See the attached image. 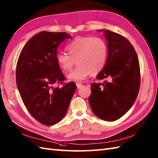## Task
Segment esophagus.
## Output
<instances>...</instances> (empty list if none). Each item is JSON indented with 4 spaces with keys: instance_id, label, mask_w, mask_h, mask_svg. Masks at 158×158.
Here are the masks:
<instances>
[{
    "instance_id": "34e87169",
    "label": "esophagus",
    "mask_w": 158,
    "mask_h": 158,
    "mask_svg": "<svg viewBox=\"0 0 158 158\" xmlns=\"http://www.w3.org/2000/svg\"><path fill=\"white\" fill-rule=\"evenodd\" d=\"M82 86H83V85L81 83H77V88H80V87H81Z\"/></svg>"
}]
</instances>
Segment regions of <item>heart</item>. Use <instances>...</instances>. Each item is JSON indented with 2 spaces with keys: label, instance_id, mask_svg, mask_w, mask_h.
Wrapping results in <instances>:
<instances>
[{
  "label": "heart",
  "instance_id": "heart-1",
  "mask_svg": "<svg viewBox=\"0 0 158 158\" xmlns=\"http://www.w3.org/2000/svg\"><path fill=\"white\" fill-rule=\"evenodd\" d=\"M67 53L57 54L56 60L65 71L71 70L67 78L73 81H82L89 74L96 75L105 67L108 56V46L103 39L85 36L76 38L66 46Z\"/></svg>",
  "mask_w": 158,
  "mask_h": 158
}]
</instances>
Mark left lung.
I'll return each instance as SVG.
<instances>
[{"instance_id": "8db88e82", "label": "left lung", "mask_w": 158, "mask_h": 158, "mask_svg": "<svg viewBox=\"0 0 158 158\" xmlns=\"http://www.w3.org/2000/svg\"><path fill=\"white\" fill-rule=\"evenodd\" d=\"M104 31L108 42V58L98 79H108L104 83H94L89 103L93 112L106 121L122 117L136 100L140 88V67L133 45L122 35Z\"/></svg>"}]
</instances>
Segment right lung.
Returning <instances> with one entry per match:
<instances>
[{
	"instance_id": "right-lung-1",
	"label": "right lung",
	"mask_w": 158,
	"mask_h": 158,
	"mask_svg": "<svg viewBox=\"0 0 158 158\" xmlns=\"http://www.w3.org/2000/svg\"><path fill=\"white\" fill-rule=\"evenodd\" d=\"M71 36L65 32L41 31L22 49L16 67V83L21 98L30 114L39 123L54 125L64 118L77 89L64 84L56 60L57 48ZM55 83L62 87L53 88Z\"/></svg>"
}]
</instances>
